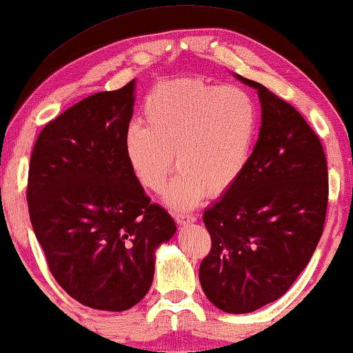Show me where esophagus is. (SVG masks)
I'll return each mask as SVG.
<instances>
[{"label":"esophagus","mask_w":353,"mask_h":353,"mask_svg":"<svg viewBox=\"0 0 353 353\" xmlns=\"http://www.w3.org/2000/svg\"><path fill=\"white\" fill-rule=\"evenodd\" d=\"M173 216H175V221H176L178 224H183V226H188V224L196 223V216H192V214L175 213V214H173Z\"/></svg>","instance_id":"obj_1"}]
</instances>
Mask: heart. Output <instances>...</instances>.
<instances>
[{"label":"heart","mask_w":353,"mask_h":353,"mask_svg":"<svg viewBox=\"0 0 353 353\" xmlns=\"http://www.w3.org/2000/svg\"><path fill=\"white\" fill-rule=\"evenodd\" d=\"M145 127L132 124L124 154L143 188L159 191L176 210L196 207L205 194L219 196L247 168L258 137L256 100L239 85H216L199 78L162 84L143 105Z\"/></svg>","instance_id":"1"}]
</instances>
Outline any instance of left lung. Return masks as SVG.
<instances>
[{
	"label": "left lung",
	"mask_w": 353,
	"mask_h": 353,
	"mask_svg": "<svg viewBox=\"0 0 353 353\" xmlns=\"http://www.w3.org/2000/svg\"><path fill=\"white\" fill-rule=\"evenodd\" d=\"M261 127L236 185L203 212L212 250L199 268L208 301L248 314L287 293L315 252L328 205L323 146L299 111L256 81Z\"/></svg>",
	"instance_id": "1"
}]
</instances>
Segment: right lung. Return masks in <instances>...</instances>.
<instances>
[{
    "label": "right lung",
    "instance_id": "right-lung-1",
    "mask_svg": "<svg viewBox=\"0 0 353 353\" xmlns=\"http://www.w3.org/2000/svg\"><path fill=\"white\" fill-rule=\"evenodd\" d=\"M135 84L90 95L50 121L28 172L30 219L54 279L78 303L110 312L145 298L157 248L176 232L125 161Z\"/></svg>",
    "mask_w": 353,
    "mask_h": 353
}]
</instances>
